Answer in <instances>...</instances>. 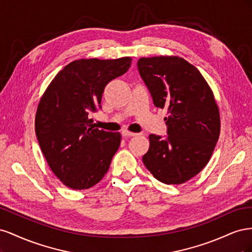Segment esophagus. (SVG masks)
Returning a JSON list of instances; mask_svg holds the SVG:
<instances>
[{"label":"esophagus","instance_id":"obj_1","mask_svg":"<svg viewBox=\"0 0 252 252\" xmlns=\"http://www.w3.org/2000/svg\"><path fill=\"white\" fill-rule=\"evenodd\" d=\"M136 134H138V133L130 132V131H128V130H123V131H122V135H123L124 138H129V136H135Z\"/></svg>","mask_w":252,"mask_h":252}]
</instances>
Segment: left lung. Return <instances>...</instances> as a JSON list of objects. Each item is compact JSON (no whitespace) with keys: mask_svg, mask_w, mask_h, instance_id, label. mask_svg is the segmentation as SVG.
Listing matches in <instances>:
<instances>
[{"mask_svg":"<svg viewBox=\"0 0 252 252\" xmlns=\"http://www.w3.org/2000/svg\"><path fill=\"white\" fill-rule=\"evenodd\" d=\"M138 69L156 107L167 108V138L150 134L143 162L165 184L179 185L207 165L220 122L212 90L196 68L180 57L141 58Z\"/></svg>","mask_w":252,"mask_h":252,"instance_id":"8db88e82","label":"left lung"}]
</instances>
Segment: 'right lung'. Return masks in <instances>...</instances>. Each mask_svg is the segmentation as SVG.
I'll list each match as a JSON object with an SVG mask.
<instances>
[{
    "instance_id": "obj_1",
    "label": "right lung",
    "mask_w": 252,
    "mask_h": 252,
    "mask_svg": "<svg viewBox=\"0 0 252 252\" xmlns=\"http://www.w3.org/2000/svg\"><path fill=\"white\" fill-rule=\"evenodd\" d=\"M130 65L129 57L73 61L42 95L35 114L36 138L50 169L65 186L88 189L108 171L121 133L95 128L89 114L101 108L105 86Z\"/></svg>"
}]
</instances>
